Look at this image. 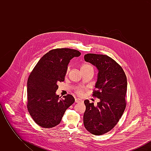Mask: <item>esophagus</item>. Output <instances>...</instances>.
Wrapping results in <instances>:
<instances>
[{
  "instance_id": "obj_1",
  "label": "esophagus",
  "mask_w": 151,
  "mask_h": 151,
  "mask_svg": "<svg viewBox=\"0 0 151 151\" xmlns=\"http://www.w3.org/2000/svg\"><path fill=\"white\" fill-rule=\"evenodd\" d=\"M81 101H82V100L81 99H75V102L76 103H79V102H80Z\"/></svg>"
}]
</instances>
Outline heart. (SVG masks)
Masks as SVG:
<instances>
[{"label":"heart","mask_w":151,"mask_h":151,"mask_svg":"<svg viewBox=\"0 0 151 151\" xmlns=\"http://www.w3.org/2000/svg\"><path fill=\"white\" fill-rule=\"evenodd\" d=\"M91 67H92V66L91 65H88V64H83L81 67V70L86 69V68H91ZM68 71H69V68H68L67 73H68ZM84 91V88L83 87H79L75 89V92L79 96H82L83 94Z\"/></svg>","instance_id":"1"}]
</instances>
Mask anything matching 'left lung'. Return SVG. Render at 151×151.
Here are the masks:
<instances>
[{
  "mask_svg": "<svg viewBox=\"0 0 151 151\" xmlns=\"http://www.w3.org/2000/svg\"><path fill=\"white\" fill-rule=\"evenodd\" d=\"M84 59L98 70L93 96L100 99L97 105L84 101V127L95 135H102L114 127L126 106L127 78L121 66L108 55L86 54Z\"/></svg>",
  "mask_w": 151,
  "mask_h": 151,
  "instance_id": "left-lung-1",
  "label": "left lung"
}]
</instances>
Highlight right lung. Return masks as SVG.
I'll use <instances>...</instances> for the list:
<instances>
[{
    "mask_svg": "<svg viewBox=\"0 0 151 151\" xmlns=\"http://www.w3.org/2000/svg\"><path fill=\"white\" fill-rule=\"evenodd\" d=\"M81 55L68 48L49 51L38 62L27 81V108L34 121L43 128L60 123L65 110L75 102L71 94L60 99L55 92L58 82L63 81L70 60Z\"/></svg>",
    "mask_w": 151,
    "mask_h": 151,
    "instance_id": "right-lung-1",
    "label": "right lung"
}]
</instances>
